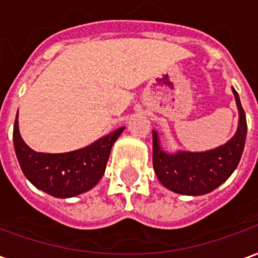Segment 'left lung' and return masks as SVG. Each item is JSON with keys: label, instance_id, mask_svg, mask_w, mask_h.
I'll list each match as a JSON object with an SVG mask.
<instances>
[{"label": "left lung", "instance_id": "1", "mask_svg": "<svg viewBox=\"0 0 258 258\" xmlns=\"http://www.w3.org/2000/svg\"><path fill=\"white\" fill-rule=\"evenodd\" d=\"M234 90L239 110V126L227 144L206 152L166 154L159 147L157 132H152V165L158 180L173 192L183 195H204L213 191L232 174L245 148V111L239 96Z\"/></svg>", "mask_w": 258, "mask_h": 258}]
</instances>
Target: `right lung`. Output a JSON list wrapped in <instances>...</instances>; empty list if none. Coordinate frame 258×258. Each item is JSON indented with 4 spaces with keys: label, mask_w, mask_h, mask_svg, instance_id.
Listing matches in <instances>:
<instances>
[{
    "label": "right lung",
    "mask_w": 258,
    "mask_h": 258,
    "mask_svg": "<svg viewBox=\"0 0 258 258\" xmlns=\"http://www.w3.org/2000/svg\"><path fill=\"white\" fill-rule=\"evenodd\" d=\"M123 127L116 129L92 146L67 154H42L26 146L20 137L18 114L13 126V144L24 176L37 187L56 198H70L89 191L106 170L112 144Z\"/></svg>",
    "instance_id": "right-lung-1"
}]
</instances>
